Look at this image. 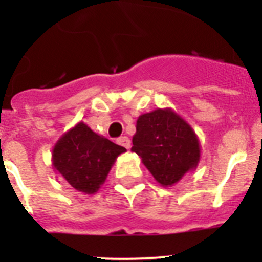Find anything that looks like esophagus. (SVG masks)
<instances>
[{
  "instance_id": "obj_1",
  "label": "esophagus",
  "mask_w": 262,
  "mask_h": 262,
  "mask_svg": "<svg viewBox=\"0 0 262 262\" xmlns=\"http://www.w3.org/2000/svg\"><path fill=\"white\" fill-rule=\"evenodd\" d=\"M117 142H118V144L122 145V147H124V148H127V149H129V147H131V140H129L127 136H120Z\"/></svg>"
}]
</instances>
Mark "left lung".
I'll use <instances>...</instances> for the list:
<instances>
[{
	"label": "left lung",
	"instance_id": "left-lung-1",
	"mask_svg": "<svg viewBox=\"0 0 262 262\" xmlns=\"http://www.w3.org/2000/svg\"><path fill=\"white\" fill-rule=\"evenodd\" d=\"M131 151L159 184L170 186L200 161V143L191 127L172 110H157L139 117Z\"/></svg>",
	"mask_w": 262,
	"mask_h": 262
}]
</instances>
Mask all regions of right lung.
<instances>
[{
    "mask_svg": "<svg viewBox=\"0 0 262 262\" xmlns=\"http://www.w3.org/2000/svg\"><path fill=\"white\" fill-rule=\"evenodd\" d=\"M126 148L78 123L53 148V166L76 190L93 194L105 182L111 165Z\"/></svg>",
    "mask_w": 262,
    "mask_h": 262,
    "instance_id": "right-lung-1",
    "label": "right lung"
}]
</instances>
